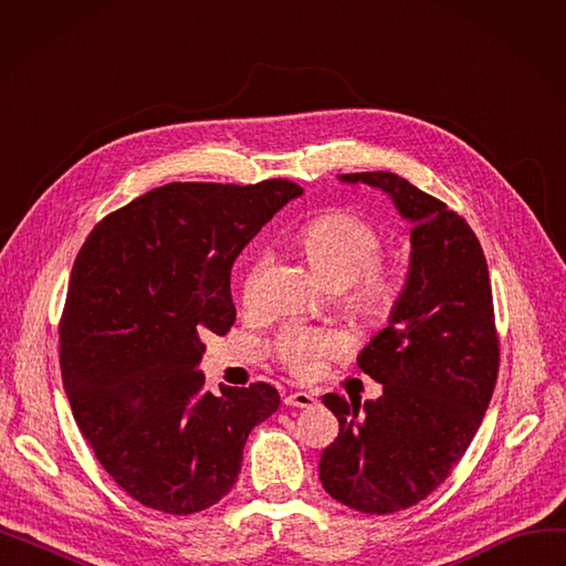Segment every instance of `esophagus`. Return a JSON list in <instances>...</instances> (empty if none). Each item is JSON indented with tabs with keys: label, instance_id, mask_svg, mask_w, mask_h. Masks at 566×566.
Instances as JSON below:
<instances>
[{
	"label": "esophagus",
	"instance_id": "esophagus-1",
	"mask_svg": "<svg viewBox=\"0 0 566 566\" xmlns=\"http://www.w3.org/2000/svg\"><path fill=\"white\" fill-rule=\"evenodd\" d=\"M284 403L293 406V408H312L316 403V399L310 392H291L284 397Z\"/></svg>",
	"mask_w": 566,
	"mask_h": 566
}]
</instances>
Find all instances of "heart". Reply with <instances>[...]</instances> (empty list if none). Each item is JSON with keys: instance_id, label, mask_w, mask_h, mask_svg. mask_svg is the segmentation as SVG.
<instances>
[{"instance_id": "b5f03b06", "label": "heart", "mask_w": 566, "mask_h": 566, "mask_svg": "<svg viewBox=\"0 0 566 566\" xmlns=\"http://www.w3.org/2000/svg\"><path fill=\"white\" fill-rule=\"evenodd\" d=\"M314 271L333 286H348V305L371 318H388L403 291V273L397 263L380 261L378 229L346 208H333L307 220L298 231ZM271 254L261 252L245 277V301L256 298V286ZM342 337L325 328L286 325L275 339L277 358L291 374L307 378L318 369V360L339 350Z\"/></svg>"}]
</instances>
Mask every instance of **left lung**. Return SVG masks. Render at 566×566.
Listing matches in <instances>:
<instances>
[{
	"label": "left lung",
	"instance_id": "obj_1",
	"mask_svg": "<svg viewBox=\"0 0 566 566\" xmlns=\"http://www.w3.org/2000/svg\"><path fill=\"white\" fill-rule=\"evenodd\" d=\"M392 199L410 227L401 298L358 355L376 401L323 397L339 433L318 461L323 489L363 514H392L450 478L489 408L500 346L489 268L470 224L392 171L342 174Z\"/></svg>",
	"mask_w": 566,
	"mask_h": 566
}]
</instances>
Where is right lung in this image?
Returning a JSON list of instances; mask_svg holds the SVG:
<instances>
[{
	"mask_svg": "<svg viewBox=\"0 0 566 566\" xmlns=\"http://www.w3.org/2000/svg\"><path fill=\"white\" fill-rule=\"evenodd\" d=\"M303 188L167 184L103 218L73 263L59 358L73 418L109 478L186 516L238 480L250 431L277 410L268 382L203 390L208 335L235 321L231 265Z\"/></svg>",
	"mask_w": 566,
	"mask_h": 566,
	"instance_id": "obj_1",
	"label": "right lung"
}]
</instances>
